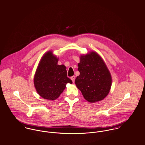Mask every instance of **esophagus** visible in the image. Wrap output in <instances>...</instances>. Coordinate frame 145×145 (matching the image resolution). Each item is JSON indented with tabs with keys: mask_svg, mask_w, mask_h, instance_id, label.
<instances>
[{
	"mask_svg": "<svg viewBox=\"0 0 145 145\" xmlns=\"http://www.w3.org/2000/svg\"><path fill=\"white\" fill-rule=\"evenodd\" d=\"M71 79L72 80V82H73L74 83V80H75V79H76V76H73L71 77Z\"/></svg>",
	"mask_w": 145,
	"mask_h": 145,
	"instance_id": "34e87169",
	"label": "esophagus"
}]
</instances>
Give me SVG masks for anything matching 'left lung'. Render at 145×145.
<instances>
[{
  "label": "left lung",
  "instance_id": "obj_1",
  "mask_svg": "<svg viewBox=\"0 0 145 145\" xmlns=\"http://www.w3.org/2000/svg\"><path fill=\"white\" fill-rule=\"evenodd\" d=\"M80 74L75 83L84 99L91 103L103 99L110 91L112 77L102 58L95 52L80 57L78 64Z\"/></svg>",
  "mask_w": 145,
  "mask_h": 145
}]
</instances>
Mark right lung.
<instances>
[{"label": "right lung", "instance_id": "obj_1", "mask_svg": "<svg viewBox=\"0 0 145 145\" xmlns=\"http://www.w3.org/2000/svg\"><path fill=\"white\" fill-rule=\"evenodd\" d=\"M58 58L53 52L48 51L40 59L34 75L36 91L46 99H56L65 90L67 83H72L67 77L66 67L58 65Z\"/></svg>", "mask_w": 145, "mask_h": 145}]
</instances>
